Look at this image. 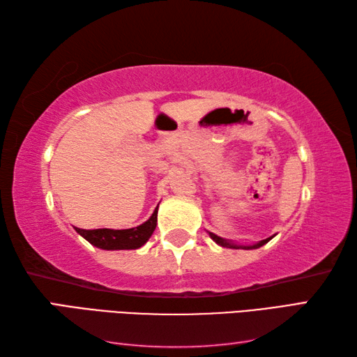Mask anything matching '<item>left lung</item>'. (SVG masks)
Wrapping results in <instances>:
<instances>
[{
	"mask_svg": "<svg viewBox=\"0 0 357 357\" xmlns=\"http://www.w3.org/2000/svg\"><path fill=\"white\" fill-rule=\"evenodd\" d=\"M210 238L213 239L216 244H219L221 247H227V248H244V250H250V248H259V247H262L264 244H267V242L273 238H267V239H264V241H261L259 244H255V245H234V244H230V242H227L225 239H222V238H219V236H216L215 233H210Z\"/></svg>",
	"mask_w": 357,
	"mask_h": 357,
	"instance_id": "1",
	"label": "left lung"
}]
</instances>
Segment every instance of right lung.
I'll use <instances>...</instances> for the list:
<instances>
[{
	"mask_svg": "<svg viewBox=\"0 0 357 357\" xmlns=\"http://www.w3.org/2000/svg\"><path fill=\"white\" fill-rule=\"evenodd\" d=\"M158 208L153 211L149 221L127 230H112V229H96L86 230L77 229L82 238L87 239L90 244L104 250H133L146 244L151 233L156 229Z\"/></svg>",
	"mask_w": 357,
	"mask_h": 357,
	"instance_id": "1",
	"label": "right lung"
}]
</instances>
